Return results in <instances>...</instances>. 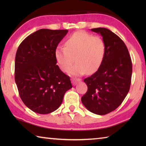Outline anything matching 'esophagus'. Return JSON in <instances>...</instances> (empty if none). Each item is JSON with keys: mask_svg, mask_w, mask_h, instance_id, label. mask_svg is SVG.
<instances>
[{"mask_svg": "<svg viewBox=\"0 0 146 146\" xmlns=\"http://www.w3.org/2000/svg\"><path fill=\"white\" fill-rule=\"evenodd\" d=\"M81 82H82V80L80 78H73L71 80V82H72L73 85H77V83H78Z\"/></svg>", "mask_w": 146, "mask_h": 146, "instance_id": "obj_1", "label": "esophagus"}]
</instances>
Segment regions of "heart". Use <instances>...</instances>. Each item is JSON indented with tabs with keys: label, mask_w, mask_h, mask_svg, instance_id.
<instances>
[{
	"label": "heart",
	"mask_w": 146,
	"mask_h": 146,
	"mask_svg": "<svg viewBox=\"0 0 146 146\" xmlns=\"http://www.w3.org/2000/svg\"><path fill=\"white\" fill-rule=\"evenodd\" d=\"M105 54L104 40L85 31L73 34L66 39L65 46H58L54 50L58 66L63 72L70 70L74 61L76 62L70 71L75 76L95 73L103 63Z\"/></svg>",
	"instance_id": "1"
}]
</instances>
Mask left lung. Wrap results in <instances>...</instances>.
<instances>
[{
	"label": "left lung",
	"instance_id": "obj_1",
	"mask_svg": "<svg viewBox=\"0 0 146 146\" xmlns=\"http://www.w3.org/2000/svg\"><path fill=\"white\" fill-rule=\"evenodd\" d=\"M91 31L102 36L106 54L98 71L84 80L88 90L82 97V102L90 111L102 115L115 110L127 95L132 61L125 43L115 34L104 27Z\"/></svg>",
	"mask_w": 146,
	"mask_h": 146
}]
</instances>
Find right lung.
Segmentation results:
<instances>
[{"label":"right lung","instance_id":"add662e5","mask_svg":"<svg viewBox=\"0 0 146 146\" xmlns=\"http://www.w3.org/2000/svg\"><path fill=\"white\" fill-rule=\"evenodd\" d=\"M68 30L39 29L19 46L15 58V82L21 100L36 113L57 110L66 91L70 77L56 65L54 50Z\"/></svg>","mask_w":146,"mask_h":146}]
</instances>
